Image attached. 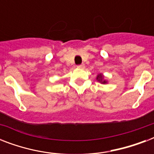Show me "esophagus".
<instances>
[{
    "label": "esophagus",
    "mask_w": 154,
    "mask_h": 154,
    "mask_svg": "<svg viewBox=\"0 0 154 154\" xmlns=\"http://www.w3.org/2000/svg\"><path fill=\"white\" fill-rule=\"evenodd\" d=\"M77 67L78 68H84L85 67V64H81V65H77Z\"/></svg>",
    "instance_id": "34e87169"
}]
</instances>
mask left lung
I'll return each mask as SVG.
<instances>
[{"label":"left lung","instance_id":"8db88e82","mask_svg":"<svg viewBox=\"0 0 154 154\" xmlns=\"http://www.w3.org/2000/svg\"><path fill=\"white\" fill-rule=\"evenodd\" d=\"M97 79H98L99 82H101L103 83V84H105V83H106V82H105V81H102L103 77H102V76H101V74L97 76Z\"/></svg>","mask_w":154,"mask_h":154}]
</instances>
